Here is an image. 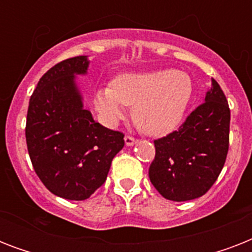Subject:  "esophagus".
<instances>
[{"instance_id": "obj_1", "label": "esophagus", "mask_w": 252, "mask_h": 252, "mask_svg": "<svg viewBox=\"0 0 252 252\" xmlns=\"http://www.w3.org/2000/svg\"><path fill=\"white\" fill-rule=\"evenodd\" d=\"M124 141H126V146H133L136 142H137V140L134 137H132V136H126V138H124Z\"/></svg>"}]
</instances>
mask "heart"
Returning a JSON list of instances; mask_svg holds the SVG:
<instances>
[{
  "label": "heart",
  "mask_w": 252,
  "mask_h": 252,
  "mask_svg": "<svg viewBox=\"0 0 252 252\" xmlns=\"http://www.w3.org/2000/svg\"><path fill=\"white\" fill-rule=\"evenodd\" d=\"M192 94L191 77L180 70L126 73L96 93L95 107L104 122L114 123L122 118L124 107L134 106L138 126L152 136H163L179 126Z\"/></svg>",
  "instance_id": "obj_1"
}]
</instances>
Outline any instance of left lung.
Wrapping results in <instances>:
<instances>
[{
  "instance_id": "obj_1",
  "label": "left lung",
  "mask_w": 252,
  "mask_h": 252,
  "mask_svg": "<svg viewBox=\"0 0 252 252\" xmlns=\"http://www.w3.org/2000/svg\"><path fill=\"white\" fill-rule=\"evenodd\" d=\"M230 110L220 85L212 80L204 103L166 137L154 141L149 178L165 199H197L213 186L229 150Z\"/></svg>"
}]
</instances>
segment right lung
Here are the masks:
<instances>
[{
    "instance_id": "right-lung-1",
    "label": "right lung",
    "mask_w": 252,
    "mask_h": 252,
    "mask_svg": "<svg viewBox=\"0 0 252 252\" xmlns=\"http://www.w3.org/2000/svg\"><path fill=\"white\" fill-rule=\"evenodd\" d=\"M87 56L49 69L30 98L26 142L33 170L53 195L89 199L107 179L124 134L108 129L84 108L76 76L86 74Z\"/></svg>"
}]
</instances>
